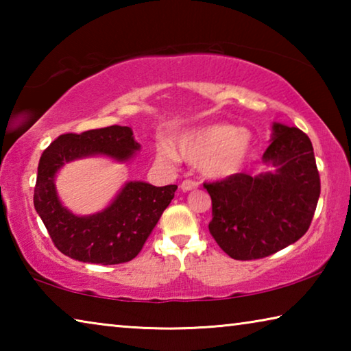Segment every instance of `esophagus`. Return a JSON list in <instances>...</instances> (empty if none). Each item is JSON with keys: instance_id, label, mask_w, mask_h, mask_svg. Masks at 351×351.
Masks as SVG:
<instances>
[{"instance_id": "esophagus-1", "label": "esophagus", "mask_w": 351, "mask_h": 351, "mask_svg": "<svg viewBox=\"0 0 351 351\" xmlns=\"http://www.w3.org/2000/svg\"><path fill=\"white\" fill-rule=\"evenodd\" d=\"M181 190L182 192H190V190H197L198 189V182L197 181H192V180H186L181 182Z\"/></svg>"}]
</instances>
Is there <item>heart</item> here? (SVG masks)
I'll list each match as a JSON object with an SVG mask.
<instances>
[{
    "label": "heart",
    "instance_id": "b5f03b06",
    "mask_svg": "<svg viewBox=\"0 0 351 351\" xmlns=\"http://www.w3.org/2000/svg\"><path fill=\"white\" fill-rule=\"evenodd\" d=\"M251 134L228 123H210L181 134L175 150L164 144L158 147V159L164 164H176L180 156L192 164H201L203 173L213 180L235 175L245 164Z\"/></svg>",
    "mask_w": 351,
    "mask_h": 351
}]
</instances>
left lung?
I'll return each mask as SVG.
<instances>
[{"label": "left lung", "mask_w": 351, "mask_h": 351, "mask_svg": "<svg viewBox=\"0 0 351 351\" xmlns=\"http://www.w3.org/2000/svg\"><path fill=\"white\" fill-rule=\"evenodd\" d=\"M261 159L271 170L204 184L212 198L210 234L235 260L263 258L293 245L310 228L319 201L320 178L304 132L274 122Z\"/></svg>", "instance_id": "left-lung-1"}]
</instances>
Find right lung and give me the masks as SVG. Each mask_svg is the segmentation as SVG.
Masks as SVG:
<instances>
[{
    "mask_svg": "<svg viewBox=\"0 0 351 351\" xmlns=\"http://www.w3.org/2000/svg\"><path fill=\"white\" fill-rule=\"evenodd\" d=\"M139 148L132 128L111 125L58 136L41 154L34 206L62 254L83 263L119 265L141 252L178 186L128 181L104 210L83 217L62 204L56 189L57 171L66 162L97 154L127 162Z\"/></svg>",
    "mask_w": 351,
    "mask_h": 351,
    "instance_id": "1",
    "label": "right lung"
}]
</instances>
